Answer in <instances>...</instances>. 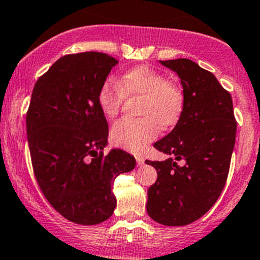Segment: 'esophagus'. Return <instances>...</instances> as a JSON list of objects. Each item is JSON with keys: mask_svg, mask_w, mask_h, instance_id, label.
<instances>
[{"mask_svg": "<svg viewBox=\"0 0 260 260\" xmlns=\"http://www.w3.org/2000/svg\"><path fill=\"white\" fill-rule=\"evenodd\" d=\"M136 162H138V165H143L145 162V159L143 156H136Z\"/></svg>", "mask_w": 260, "mask_h": 260, "instance_id": "34e87169", "label": "esophagus"}]
</instances>
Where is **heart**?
Instances as JSON below:
<instances>
[{"label": "heart", "mask_w": 260, "mask_h": 260, "mask_svg": "<svg viewBox=\"0 0 260 260\" xmlns=\"http://www.w3.org/2000/svg\"><path fill=\"white\" fill-rule=\"evenodd\" d=\"M106 82L98 93V104L108 119L119 114L125 98L141 96L140 119L124 117L111 127V141L129 151H141L157 136L159 126L169 129L178 122L184 109V93L164 74L141 65L127 70L115 81Z\"/></svg>", "instance_id": "obj_1"}]
</instances>
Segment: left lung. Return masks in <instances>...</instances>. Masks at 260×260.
Instances as JSON below:
<instances>
[{"instance_id":"8db88e82","label":"left lung","mask_w":260,"mask_h":260,"mask_svg":"<svg viewBox=\"0 0 260 260\" xmlns=\"http://www.w3.org/2000/svg\"><path fill=\"white\" fill-rule=\"evenodd\" d=\"M176 72L184 109L173 131L154 144L171 157L150 161L157 179L148 190L146 210L152 220L168 226L188 225L202 218L220 197L228 178L237 121L230 93L216 77L188 58L160 61Z\"/></svg>"}]
</instances>
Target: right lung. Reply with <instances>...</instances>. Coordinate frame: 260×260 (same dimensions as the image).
<instances>
[{
	"mask_svg": "<svg viewBox=\"0 0 260 260\" xmlns=\"http://www.w3.org/2000/svg\"><path fill=\"white\" fill-rule=\"evenodd\" d=\"M119 61L103 52L62 56L35 84L26 129L35 178L63 218L82 225L109 219L114 181L135 168L120 149L104 155L109 126L98 93Z\"/></svg>",
	"mask_w": 260,
	"mask_h": 260,
	"instance_id": "obj_1",
	"label": "right lung"
}]
</instances>
